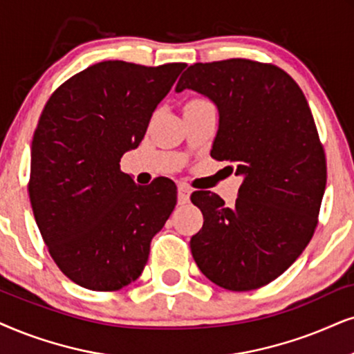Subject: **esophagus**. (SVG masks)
Segmentation results:
<instances>
[{
  "label": "esophagus",
  "instance_id": "esophagus-1",
  "mask_svg": "<svg viewBox=\"0 0 354 354\" xmlns=\"http://www.w3.org/2000/svg\"><path fill=\"white\" fill-rule=\"evenodd\" d=\"M191 187L186 185H178V204H187L189 203Z\"/></svg>",
  "mask_w": 354,
  "mask_h": 354
}]
</instances>
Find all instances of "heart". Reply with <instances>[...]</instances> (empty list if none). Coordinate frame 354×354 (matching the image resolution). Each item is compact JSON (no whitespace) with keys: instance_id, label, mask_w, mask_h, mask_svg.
<instances>
[{"instance_id":"b5f03b06","label":"heart","mask_w":354,"mask_h":354,"mask_svg":"<svg viewBox=\"0 0 354 354\" xmlns=\"http://www.w3.org/2000/svg\"><path fill=\"white\" fill-rule=\"evenodd\" d=\"M192 102H198V101H192Z\"/></svg>"}]
</instances>
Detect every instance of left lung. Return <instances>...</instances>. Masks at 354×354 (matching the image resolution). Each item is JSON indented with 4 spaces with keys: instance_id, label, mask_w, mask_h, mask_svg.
<instances>
[{
    "instance_id": "left-lung-1",
    "label": "left lung",
    "mask_w": 354,
    "mask_h": 354,
    "mask_svg": "<svg viewBox=\"0 0 354 354\" xmlns=\"http://www.w3.org/2000/svg\"><path fill=\"white\" fill-rule=\"evenodd\" d=\"M183 89L216 104L210 156L243 178L234 207L210 191L192 192L204 216L192 258L223 289H258L296 261L317 227L326 163L310 107L286 71L245 58L191 65L176 84Z\"/></svg>"
}]
</instances>
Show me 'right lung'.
Returning <instances> with one entry per match:
<instances>
[{"instance_id": "right-lung-1", "label": "right lung", "mask_w": 354, "mask_h": 354, "mask_svg": "<svg viewBox=\"0 0 354 354\" xmlns=\"http://www.w3.org/2000/svg\"><path fill=\"white\" fill-rule=\"evenodd\" d=\"M185 66L101 62L62 84L40 114L30 205L53 261L82 288L118 290L136 281L176 205L171 180L137 186L120 158L140 145Z\"/></svg>"}]
</instances>
